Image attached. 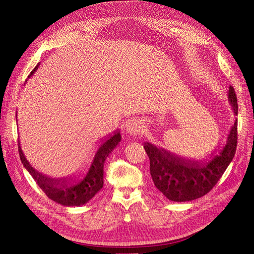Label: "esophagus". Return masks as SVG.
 Instances as JSON below:
<instances>
[{"instance_id": "1", "label": "esophagus", "mask_w": 254, "mask_h": 254, "mask_svg": "<svg viewBox=\"0 0 254 254\" xmlns=\"http://www.w3.org/2000/svg\"><path fill=\"white\" fill-rule=\"evenodd\" d=\"M143 123L140 120H133L130 121L128 124L126 125V131L130 134V135H140L143 132Z\"/></svg>"}]
</instances>
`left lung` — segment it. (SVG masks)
Returning a JSON list of instances; mask_svg holds the SVG:
<instances>
[{
    "mask_svg": "<svg viewBox=\"0 0 254 254\" xmlns=\"http://www.w3.org/2000/svg\"><path fill=\"white\" fill-rule=\"evenodd\" d=\"M228 99L237 115V97L230 86ZM237 145V120L234 121L227 142L217 155L209 160H190L178 157L164 148L144 143L150 161V175L156 188L172 201H190L200 198L215 187L235 155Z\"/></svg>",
    "mask_w": 254,
    "mask_h": 254,
    "instance_id": "1",
    "label": "left lung"
}]
</instances>
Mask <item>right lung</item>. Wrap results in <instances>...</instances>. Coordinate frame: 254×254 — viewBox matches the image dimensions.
<instances>
[{
  "mask_svg": "<svg viewBox=\"0 0 254 254\" xmlns=\"http://www.w3.org/2000/svg\"><path fill=\"white\" fill-rule=\"evenodd\" d=\"M38 66H39V64L29 74V77L36 72ZM121 140L122 136L120 130H117L114 134H109V136L104 139V142L99 145V148L95 153L86 177L80 181H76V179H73L72 177L71 178L65 177V178L57 179L50 178V177L37 172L26 160L21 149L20 143L19 155L22 164L24 165L38 186L50 199L65 206H79L91 200L97 191L103 188L105 161L111 151L119 145Z\"/></svg>",
  "mask_w": 254,
  "mask_h": 254,
  "instance_id": "add662e5",
  "label": "right lung"
}]
</instances>
